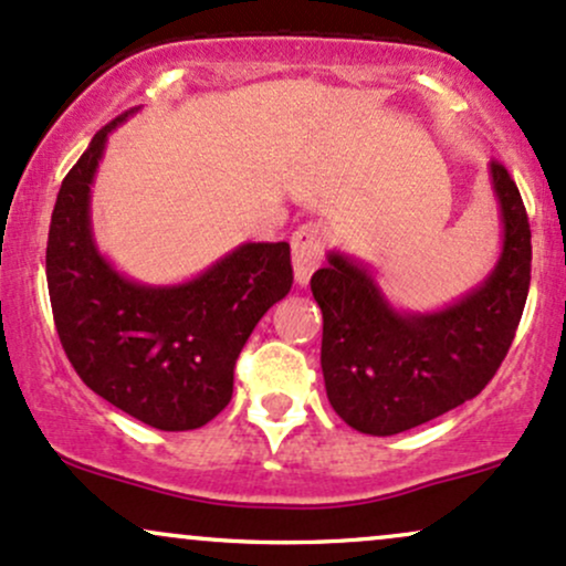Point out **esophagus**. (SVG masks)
<instances>
[{
  "instance_id": "1",
  "label": "esophagus",
  "mask_w": 566,
  "mask_h": 566,
  "mask_svg": "<svg viewBox=\"0 0 566 566\" xmlns=\"http://www.w3.org/2000/svg\"><path fill=\"white\" fill-rule=\"evenodd\" d=\"M323 232L315 224H304L291 238V262H294L296 285H307L310 275L321 266Z\"/></svg>"
}]
</instances>
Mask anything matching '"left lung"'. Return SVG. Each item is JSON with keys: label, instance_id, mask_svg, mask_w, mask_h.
<instances>
[{"label": "left lung", "instance_id": "1", "mask_svg": "<svg viewBox=\"0 0 566 566\" xmlns=\"http://www.w3.org/2000/svg\"><path fill=\"white\" fill-rule=\"evenodd\" d=\"M503 249L475 289L438 310L396 307L377 272L328 251L310 281L323 313L321 368L328 403L353 430L396 436L436 420L484 390L522 321L532 272V232L516 181L489 163Z\"/></svg>", "mask_w": 566, "mask_h": 566}]
</instances>
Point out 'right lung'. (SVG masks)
<instances>
[{"label": "right lung", "instance_id": "add662e5", "mask_svg": "<svg viewBox=\"0 0 566 566\" xmlns=\"http://www.w3.org/2000/svg\"><path fill=\"white\" fill-rule=\"evenodd\" d=\"M142 109V106H138ZM66 174L48 234V291L80 379L157 430H195L232 398L234 360L262 315L291 291L289 243H243L184 283L123 275L95 243L91 187L109 133Z\"/></svg>", "mask_w": 566, "mask_h": 566}]
</instances>
